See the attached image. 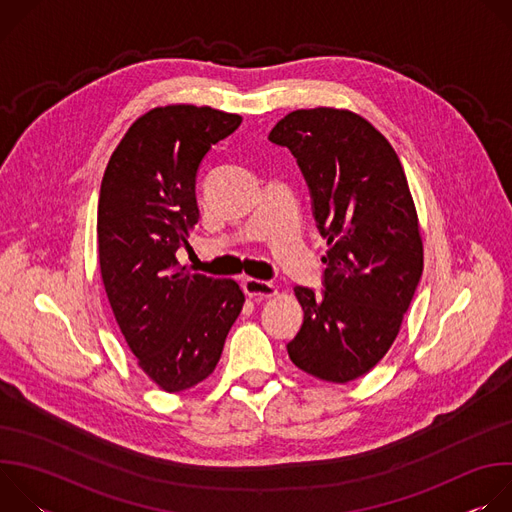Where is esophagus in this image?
Listing matches in <instances>:
<instances>
[{
	"label": "esophagus",
	"instance_id": "esophagus-1",
	"mask_svg": "<svg viewBox=\"0 0 512 512\" xmlns=\"http://www.w3.org/2000/svg\"><path fill=\"white\" fill-rule=\"evenodd\" d=\"M243 289H245V294L249 298H273V296H277V285H273L271 281L255 279V277L243 279Z\"/></svg>",
	"mask_w": 512,
	"mask_h": 512
}]
</instances>
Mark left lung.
I'll return each mask as SVG.
<instances>
[{
    "label": "left lung",
    "mask_w": 512,
    "mask_h": 512,
    "mask_svg": "<svg viewBox=\"0 0 512 512\" xmlns=\"http://www.w3.org/2000/svg\"><path fill=\"white\" fill-rule=\"evenodd\" d=\"M269 139L296 156L328 245L324 294L294 289L304 324L287 352L304 373L344 385L367 375L401 330L423 271L417 208L393 145L354 111H291Z\"/></svg>",
    "instance_id": "1"
}]
</instances>
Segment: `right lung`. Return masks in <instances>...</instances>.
<instances>
[{"instance_id":"obj_1","label":"right lung","mask_w":512,"mask_h":512,"mask_svg":"<svg viewBox=\"0 0 512 512\" xmlns=\"http://www.w3.org/2000/svg\"><path fill=\"white\" fill-rule=\"evenodd\" d=\"M241 121L186 103L150 109L125 131L101 182L105 294L137 367L166 393L212 375L245 304L235 279L194 273L176 259L200 218L198 166Z\"/></svg>"}]
</instances>
